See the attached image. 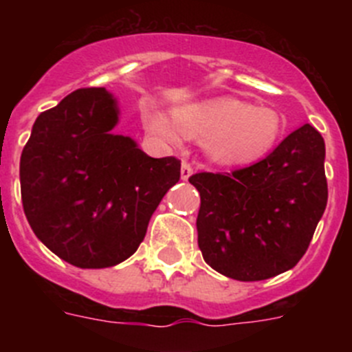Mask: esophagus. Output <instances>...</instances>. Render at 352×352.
Segmentation results:
<instances>
[{
    "label": "esophagus",
    "mask_w": 352,
    "mask_h": 352,
    "mask_svg": "<svg viewBox=\"0 0 352 352\" xmlns=\"http://www.w3.org/2000/svg\"><path fill=\"white\" fill-rule=\"evenodd\" d=\"M192 174H194V169H192V166L186 160H183L182 162V179H183V182H186V179L190 178Z\"/></svg>",
    "instance_id": "esophagus-1"
}]
</instances>
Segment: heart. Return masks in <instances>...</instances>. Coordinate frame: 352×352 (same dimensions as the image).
<instances>
[{
	"label": "heart",
	"instance_id": "obj_1",
	"mask_svg": "<svg viewBox=\"0 0 352 352\" xmlns=\"http://www.w3.org/2000/svg\"><path fill=\"white\" fill-rule=\"evenodd\" d=\"M174 120L155 105L142 113L151 135L169 144L204 139L208 157L222 166H248L273 151L284 133L278 111L238 98H211L174 107Z\"/></svg>",
	"mask_w": 352,
	"mask_h": 352
}]
</instances>
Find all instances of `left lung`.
<instances>
[{"label": "left lung", "instance_id": "8db88e82", "mask_svg": "<svg viewBox=\"0 0 352 352\" xmlns=\"http://www.w3.org/2000/svg\"><path fill=\"white\" fill-rule=\"evenodd\" d=\"M324 157V139L307 123L254 166L190 176L197 243L214 272L256 282L296 266L328 203Z\"/></svg>", "mask_w": 352, "mask_h": 352}]
</instances>
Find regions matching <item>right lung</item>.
<instances>
[{"label": "right lung", "instance_id": "1", "mask_svg": "<svg viewBox=\"0 0 352 352\" xmlns=\"http://www.w3.org/2000/svg\"><path fill=\"white\" fill-rule=\"evenodd\" d=\"M120 107L105 88L77 89L36 118L21 155V195L31 229L77 268L129 259L162 197L179 179L178 158H151L113 132Z\"/></svg>", "mask_w": 352, "mask_h": 352}]
</instances>
